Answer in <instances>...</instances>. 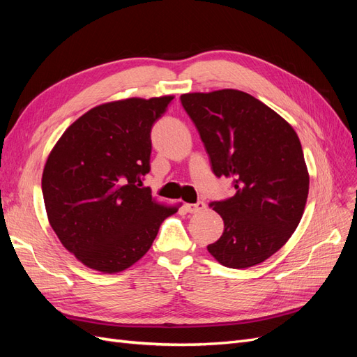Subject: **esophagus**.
Listing matches in <instances>:
<instances>
[{"instance_id": "1", "label": "esophagus", "mask_w": 357, "mask_h": 357, "mask_svg": "<svg viewBox=\"0 0 357 357\" xmlns=\"http://www.w3.org/2000/svg\"><path fill=\"white\" fill-rule=\"evenodd\" d=\"M185 208H186L188 213L195 214V213H199V211H202L205 208V204L201 202V201L197 202V204H185Z\"/></svg>"}]
</instances>
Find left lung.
I'll return each mask as SVG.
<instances>
[{
  "instance_id": "obj_1",
  "label": "left lung",
  "mask_w": 357,
  "mask_h": 357,
  "mask_svg": "<svg viewBox=\"0 0 357 357\" xmlns=\"http://www.w3.org/2000/svg\"><path fill=\"white\" fill-rule=\"evenodd\" d=\"M218 177L235 195L210 207L225 223L207 250L223 266L261 264L282 248L305 210L310 176L295 129L255 96L236 89L180 96Z\"/></svg>"
}]
</instances>
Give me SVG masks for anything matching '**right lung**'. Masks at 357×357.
<instances>
[{"instance_id": "add662e5", "label": "right lung", "mask_w": 357, "mask_h": 357, "mask_svg": "<svg viewBox=\"0 0 357 357\" xmlns=\"http://www.w3.org/2000/svg\"><path fill=\"white\" fill-rule=\"evenodd\" d=\"M172 95L96 105L71 123L41 177L47 219L77 261L104 274L121 273L152 247L160 223L178 210L152 198L153 123Z\"/></svg>"}]
</instances>
